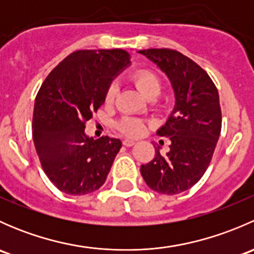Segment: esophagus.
Listing matches in <instances>:
<instances>
[{"instance_id":"34e87169","label":"esophagus","mask_w":254,"mask_h":254,"mask_svg":"<svg viewBox=\"0 0 254 254\" xmlns=\"http://www.w3.org/2000/svg\"><path fill=\"white\" fill-rule=\"evenodd\" d=\"M123 145L127 146V147H130V146L135 145V141H134V140H131V139H124V140H123Z\"/></svg>"}]
</instances>
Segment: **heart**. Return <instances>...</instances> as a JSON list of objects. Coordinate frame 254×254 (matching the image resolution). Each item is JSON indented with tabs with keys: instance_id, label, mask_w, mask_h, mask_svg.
I'll return each instance as SVG.
<instances>
[{
	"instance_id": "heart-1",
	"label": "heart",
	"mask_w": 254,
	"mask_h": 254,
	"mask_svg": "<svg viewBox=\"0 0 254 254\" xmlns=\"http://www.w3.org/2000/svg\"><path fill=\"white\" fill-rule=\"evenodd\" d=\"M135 86L139 88L146 98H155L156 96L161 93L162 89V82H161L160 77L156 75L153 71L151 70H140L134 73L132 76ZM118 86L117 83L109 84L108 89L106 92V102L111 104L114 102L115 96H117ZM118 130L122 134L127 135V136L136 137L140 136L145 130V122L139 118H132V117H124L118 122L117 124Z\"/></svg>"
}]
</instances>
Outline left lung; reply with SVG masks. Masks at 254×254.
Here are the masks:
<instances>
[{"instance_id":"1","label":"left lung","mask_w":254,"mask_h":254,"mask_svg":"<svg viewBox=\"0 0 254 254\" xmlns=\"http://www.w3.org/2000/svg\"><path fill=\"white\" fill-rule=\"evenodd\" d=\"M171 79L176 106L157 131L171 140L170 151L158 148L152 161L140 171L151 189L175 195L198 183L214 155L221 132L219 92L212 79L196 63L172 49L140 50Z\"/></svg>"}]
</instances>
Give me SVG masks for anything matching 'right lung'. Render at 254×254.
Masks as SVG:
<instances>
[{
    "mask_svg": "<svg viewBox=\"0 0 254 254\" xmlns=\"http://www.w3.org/2000/svg\"><path fill=\"white\" fill-rule=\"evenodd\" d=\"M129 63L122 49L77 50L43 82L35 97L33 140L45 175L59 190L84 195L106 182L122 141L94 140L84 127L103 106L112 79Z\"/></svg>",
    "mask_w": 254,
    "mask_h": 254,
    "instance_id": "add662e5",
    "label": "right lung"
}]
</instances>
